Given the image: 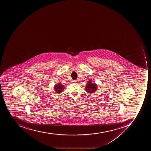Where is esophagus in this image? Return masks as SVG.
Masks as SVG:
<instances>
[{"mask_svg":"<svg viewBox=\"0 0 151 151\" xmlns=\"http://www.w3.org/2000/svg\"><path fill=\"white\" fill-rule=\"evenodd\" d=\"M73 83H78V81H76V80H74V81H73Z\"/></svg>","mask_w":151,"mask_h":151,"instance_id":"esophagus-1","label":"esophagus"}]
</instances>
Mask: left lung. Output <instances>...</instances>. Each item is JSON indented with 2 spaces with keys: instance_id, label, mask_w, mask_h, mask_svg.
Returning a JSON list of instances; mask_svg holds the SVG:
<instances>
[{
  "instance_id": "1",
  "label": "left lung",
  "mask_w": 151,
  "mask_h": 151,
  "mask_svg": "<svg viewBox=\"0 0 151 151\" xmlns=\"http://www.w3.org/2000/svg\"><path fill=\"white\" fill-rule=\"evenodd\" d=\"M97 89V85L95 83H91V81L88 82V84L86 86V91L88 93H94Z\"/></svg>"
}]
</instances>
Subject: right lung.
Listing matches in <instances>:
<instances>
[{
    "label": "right lung",
    "mask_w": 151,
    "mask_h": 151,
    "mask_svg": "<svg viewBox=\"0 0 151 151\" xmlns=\"http://www.w3.org/2000/svg\"><path fill=\"white\" fill-rule=\"evenodd\" d=\"M54 88H55L54 89H55V91H56L57 93H60L64 89V86H62L60 83H58L57 85L55 86Z\"/></svg>",
    "instance_id": "1"
}]
</instances>
